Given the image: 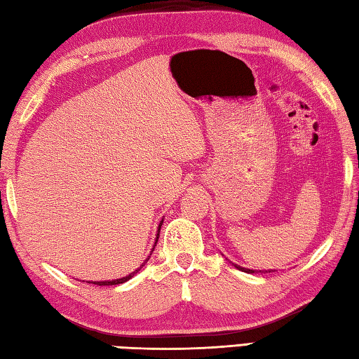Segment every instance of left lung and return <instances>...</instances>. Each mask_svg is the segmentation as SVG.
<instances>
[{
    "mask_svg": "<svg viewBox=\"0 0 359 359\" xmlns=\"http://www.w3.org/2000/svg\"><path fill=\"white\" fill-rule=\"evenodd\" d=\"M233 266L236 267V269H239V270H242V272H245V273H255L256 272V270H252V269H245V267H241V266H238V264H233ZM259 272L262 273H266V272H275V270H259Z\"/></svg>",
    "mask_w": 359,
    "mask_h": 359,
    "instance_id": "1",
    "label": "left lung"
}]
</instances>
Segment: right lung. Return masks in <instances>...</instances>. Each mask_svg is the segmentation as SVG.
<instances>
[{
  "label": "right lung",
  "mask_w": 359,
  "mask_h": 359,
  "mask_svg": "<svg viewBox=\"0 0 359 359\" xmlns=\"http://www.w3.org/2000/svg\"><path fill=\"white\" fill-rule=\"evenodd\" d=\"M162 222L164 220H161V223H159V226H158V234H156V239H154V245H153V248H151V253H153V250H154V247H156V242H158V239H159V231H161V226H162ZM150 253V255H151ZM150 259V256H148V258L142 262V266H145V262ZM142 266L137 269V270H134V272H131L130 275H126V276H123V278H117V280H107V281H92L93 285H97V286H114V285H121V283H126L128 280H131L134 275H136L139 270L142 269ZM90 283V281H89Z\"/></svg>",
  "instance_id": "obj_1"
}]
</instances>
